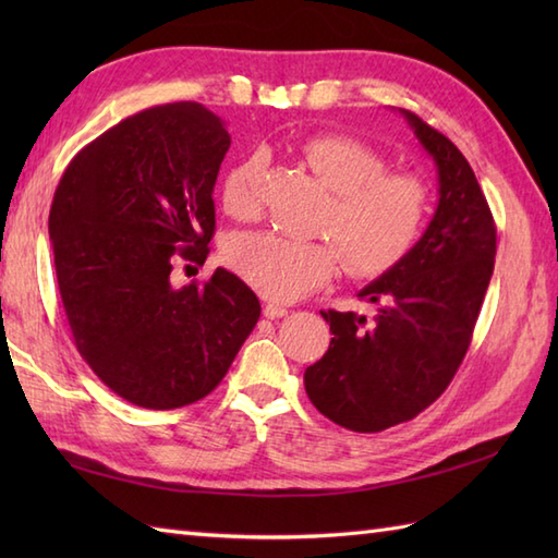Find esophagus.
I'll list each match as a JSON object with an SVG mask.
<instances>
[{
    "label": "esophagus",
    "mask_w": 558,
    "mask_h": 558,
    "mask_svg": "<svg viewBox=\"0 0 558 558\" xmlns=\"http://www.w3.org/2000/svg\"><path fill=\"white\" fill-rule=\"evenodd\" d=\"M264 316H266V318H282V316H288V306L268 302V304H264Z\"/></svg>",
    "instance_id": "obj_1"
}]
</instances>
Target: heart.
<instances>
[{
    "instance_id": "1",
    "label": "heart",
    "mask_w": 558,
    "mask_h": 558,
    "mask_svg": "<svg viewBox=\"0 0 558 558\" xmlns=\"http://www.w3.org/2000/svg\"><path fill=\"white\" fill-rule=\"evenodd\" d=\"M306 168L328 189V204L316 218L322 240H292L258 230L232 234L225 264L256 292L276 302L300 300L336 276L345 258L354 278H378L396 268L420 242L429 186L420 174L386 170V158L360 138L314 136L302 144ZM260 158L252 156L228 170L220 204L236 220H254Z\"/></svg>"
}]
</instances>
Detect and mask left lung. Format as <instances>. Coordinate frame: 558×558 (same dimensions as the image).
I'll return each instance as SVG.
<instances>
[{
	"instance_id": "obj_1",
	"label": "left lung",
	"mask_w": 558,
	"mask_h": 558,
	"mask_svg": "<svg viewBox=\"0 0 558 558\" xmlns=\"http://www.w3.org/2000/svg\"><path fill=\"white\" fill-rule=\"evenodd\" d=\"M400 114L434 158L436 213L412 252L357 294L378 304L372 322L322 312L333 338L304 372L314 408L362 434L417 417L448 388L470 348L496 256V225L465 156L417 114Z\"/></svg>"
}]
</instances>
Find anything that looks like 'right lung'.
Wrapping results in <instances>:
<instances>
[{"label": "right lung", "instance_id": "obj_1", "mask_svg": "<svg viewBox=\"0 0 558 558\" xmlns=\"http://www.w3.org/2000/svg\"><path fill=\"white\" fill-rule=\"evenodd\" d=\"M230 148L198 102L126 117L69 162L52 198L57 286L81 357L148 410L206 398L252 333L260 304L234 272L172 288L177 258L204 266L213 186Z\"/></svg>", "mask_w": 558, "mask_h": 558}]
</instances>
